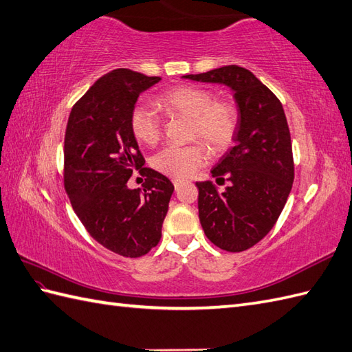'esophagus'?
Wrapping results in <instances>:
<instances>
[{
    "instance_id": "34e87169",
    "label": "esophagus",
    "mask_w": 352,
    "mask_h": 352,
    "mask_svg": "<svg viewBox=\"0 0 352 352\" xmlns=\"http://www.w3.org/2000/svg\"><path fill=\"white\" fill-rule=\"evenodd\" d=\"M183 182H184V179H182V178H173V183H174L175 190H178V187L183 184Z\"/></svg>"
}]
</instances>
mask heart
Returning <instances> with one entry per match:
<instances>
[{"mask_svg": "<svg viewBox=\"0 0 352 352\" xmlns=\"http://www.w3.org/2000/svg\"><path fill=\"white\" fill-rule=\"evenodd\" d=\"M156 108L169 117L189 120L184 146H166L154 154L153 168L169 177H189L208 160L210 151L222 154L239 132L240 112L228 99H216L213 91L196 85H179L157 96ZM130 130L138 142L156 145L163 135V122L156 111L138 104L130 113Z\"/></svg>", "mask_w": 352, "mask_h": 352, "instance_id": "b5f03b06", "label": "heart"}]
</instances>
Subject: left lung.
Returning <instances> with one entry per match:
<instances>
[{
  "label": "left lung",
  "instance_id": "8db88e82",
  "mask_svg": "<svg viewBox=\"0 0 352 352\" xmlns=\"http://www.w3.org/2000/svg\"><path fill=\"white\" fill-rule=\"evenodd\" d=\"M184 78L220 82L234 89L240 108L235 145L211 170L213 182H199L198 210L202 230L214 246L243 252L272 231L287 204L294 182L292 144L280 100L248 69L223 65Z\"/></svg>",
  "mask_w": 352,
  "mask_h": 352
}]
</instances>
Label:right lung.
<instances>
[{
    "instance_id": "add662e5",
    "label": "right lung",
    "mask_w": 352,
    "mask_h": 352,
    "mask_svg": "<svg viewBox=\"0 0 352 352\" xmlns=\"http://www.w3.org/2000/svg\"><path fill=\"white\" fill-rule=\"evenodd\" d=\"M117 69L97 79L73 104L64 136V189L87 232L103 248L139 258L157 246L174 186L160 173L144 168L145 159L130 130L139 94L157 84ZM140 169L143 190H129Z\"/></svg>"
}]
</instances>
